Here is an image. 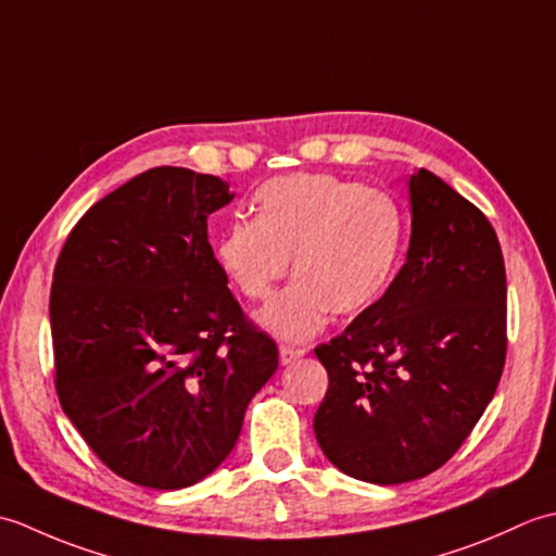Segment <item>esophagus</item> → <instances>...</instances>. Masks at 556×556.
Returning a JSON list of instances; mask_svg holds the SVG:
<instances>
[{"mask_svg": "<svg viewBox=\"0 0 556 556\" xmlns=\"http://www.w3.org/2000/svg\"><path fill=\"white\" fill-rule=\"evenodd\" d=\"M303 356H305V349L287 346V344L279 346V361H281V365H291V363H296Z\"/></svg>", "mask_w": 556, "mask_h": 556, "instance_id": "esophagus-1", "label": "esophagus"}]
</instances>
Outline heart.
I'll list each match as a JSON object with an SVG mask.
<instances>
[{
    "mask_svg": "<svg viewBox=\"0 0 556 556\" xmlns=\"http://www.w3.org/2000/svg\"><path fill=\"white\" fill-rule=\"evenodd\" d=\"M255 203L257 219H233L217 257L251 301L275 293L293 257L296 281L257 315L267 332L305 339L332 311L358 315L382 296L404 239L387 193L332 174H289L260 188Z\"/></svg>",
    "mask_w": 556,
    "mask_h": 556,
    "instance_id": "heart-1",
    "label": "heart"
}]
</instances>
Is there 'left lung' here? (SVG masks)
<instances>
[{"label":"left lung","mask_w":556,"mask_h":556,"mask_svg":"<svg viewBox=\"0 0 556 556\" xmlns=\"http://www.w3.org/2000/svg\"><path fill=\"white\" fill-rule=\"evenodd\" d=\"M408 191L404 267L380 301L315 349L329 377L317 444L375 485L444 466L497 392L506 358V271L492 224L428 169Z\"/></svg>","instance_id":"obj_1"}]
</instances>
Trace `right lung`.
Instances as JSON below:
<instances>
[{"mask_svg":"<svg viewBox=\"0 0 556 556\" xmlns=\"http://www.w3.org/2000/svg\"><path fill=\"white\" fill-rule=\"evenodd\" d=\"M229 184L155 167L98 200L59 253L50 323L59 404L104 466L181 490L210 476L279 365L207 241Z\"/></svg>","mask_w":556,"mask_h":556,"instance_id":"add662e5","label":"right lung"}]
</instances>
